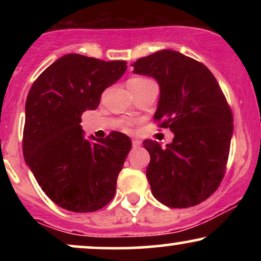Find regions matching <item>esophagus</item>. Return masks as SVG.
I'll list each match as a JSON object with an SVG mask.
<instances>
[{
    "label": "esophagus",
    "instance_id": "34e87169",
    "mask_svg": "<svg viewBox=\"0 0 261 261\" xmlns=\"http://www.w3.org/2000/svg\"><path fill=\"white\" fill-rule=\"evenodd\" d=\"M140 146H141V141L137 139H134L133 140V147L136 148V147H140Z\"/></svg>",
    "mask_w": 261,
    "mask_h": 261
}]
</instances>
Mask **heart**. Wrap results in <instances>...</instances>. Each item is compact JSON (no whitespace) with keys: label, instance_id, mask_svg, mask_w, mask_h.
Masks as SVG:
<instances>
[{"label":"heart","instance_id":"1","mask_svg":"<svg viewBox=\"0 0 261 261\" xmlns=\"http://www.w3.org/2000/svg\"><path fill=\"white\" fill-rule=\"evenodd\" d=\"M147 82H151V80L143 79V77H135V79H131L128 81V83H133V85H136V86L145 85V83ZM133 126H134L133 121H125L124 125H122V128H124L125 131H127V133H130V131H133Z\"/></svg>","mask_w":261,"mask_h":261}]
</instances>
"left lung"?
Wrapping results in <instances>:
<instances>
[{
	"label": "left lung",
	"instance_id": "8db88e82",
	"mask_svg": "<svg viewBox=\"0 0 261 261\" xmlns=\"http://www.w3.org/2000/svg\"><path fill=\"white\" fill-rule=\"evenodd\" d=\"M134 68L160 83L154 121L174 134L166 148L143 141L152 194L168 207L199 205L217 190L227 168L233 115L222 89L205 65L174 50L139 59Z\"/></svg>",
	"mask_w": 261,
	"mask_h": 261
}]
</instances>
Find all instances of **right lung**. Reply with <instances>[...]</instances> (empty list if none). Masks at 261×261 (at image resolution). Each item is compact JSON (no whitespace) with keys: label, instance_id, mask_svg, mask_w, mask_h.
Wrapping results in <instances>:
<instances>
[{"label":"right lung","instance_id":"obj_1","mask_svg":"<svg viewBox=\"0 0 261 261\" xmlns=\"http://www.w3.org/2000/svg\"><path fill=\"white\" fill-rule=\"evenodd\" d=\"M125 61L67 54L34 81L25 101L23 154L53 202L72 212L97 211L112 201L131 149L126 135L83 137L80 122L97 109L104 89L126 71Z\"/></svg>","mask_w":261,"mask_h":261}]
</instances>
